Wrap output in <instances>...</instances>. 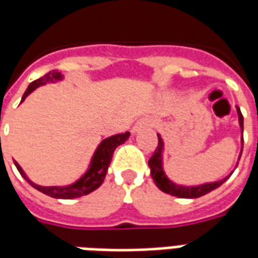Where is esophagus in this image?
<instances>
[{"mask_svg":"<svg viewBox=\"0 0 258 258\" xmlns=\"http://www.w3.org/2000/svg\"><path fill=\"white\" fill-rule=\"evenodd\" d=\"M152 123L151 121H148V119H140V121H137L135 123V126H133V133H136V132L142 131V129H148V127H151Z\"/></svg>","mask_w":258,"mask_h":258,"instance_id":"1","label":"esophagus"}]
</instances>
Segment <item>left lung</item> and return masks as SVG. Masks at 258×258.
Here are the masks:
<instances>
[{
	"label": "left lung",
	"instance_id": "8db88e82",
	"mask_svg": "<svg viewBox=\"0 0 258 258\" xmlns=\"http://www.w3.org/2000/svg\"><path fill=\"white\" fill-rule=\"evenodd\" d=\"M238 111V118H239V126L240 131L243 133V116L240 112L239 107H236ZM242 150H243V136H242ZM242 150H240V155H242ZM162 152H163V140L162 137L158 135V147L155 148V152L152 154V157L148 161V166L151 170V177L154 180V183L157 184V187L161 191L166 194H170L173 197H177V198H199V197H204L206 194H209L213 189L219 188L221 184L228 180L227 176L223 180L219 181H214V183H205L201 185H178V184L173 183L172 180H169L168 176L163 172V163H162Z\"/></svg>",
	"mask_w": 258,
	"mask_h": 258
}]
</instances>
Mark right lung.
<instances>
[{"mask_svg": "<svg viewBox=\"0 0 258 258\" xmlns=\"http://www.w3.org/2000/svg\"><path fill=\"white\" fill-rule=\"evenodd\" d=\"M63 80V75L57 73V71H52V73H48L44 77H41L37 81H34L29 85V88L24 92L23 97H22V101H24V99L27 96L35 90L38 86H42L48 82H56V81ZM131 136L129 132H125V133H119V135H114V136L107 137L103 142L99 144V147L96 148L95 154L92 157V161H90V165L88 170L84 173V176L80 177L75 183L70 184V185H64V187H42V185H38V184L33 183L27 176L26 173L23 172L22 166L19 165L18 162H15V166L18 168L19 173L24 177V180L33 185L34 188L38 189L45 195L48 197H52V198L57 199H74L80 198L82 195H88L92 191H95L100 187L104 178H106L107 170H108V166H110L111 158H112V154L115 151V148L118 146H121L123 143L126 142L127 139Z\"/></svg>", "mask_w": 258, "mask_h": 258, "instance_id": "1", "label": "right lung"}]
</instances>
